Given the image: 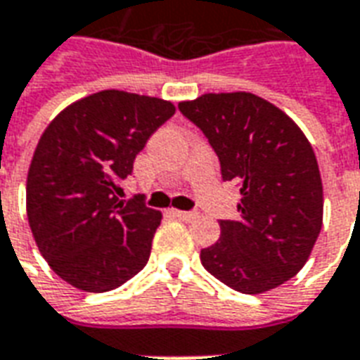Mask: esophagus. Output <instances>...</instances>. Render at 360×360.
Wrapping results in <instances>:
<instances>
[{"mask_svg": "<svg viewBox=\"0 0 360 360\" xmlns=\"http://www.w3.org/2000/svg\"><path fill=\"white\" fill-rule=\"evenodd\" d=\"M172 214L180 220H193L198 217V212H191V211H176V209H172Z\"/></svg>", "mask_w": 360, "mask_h": 360, "instance_id": "esophagus-1", "label": "esophagus"}]
</instances>
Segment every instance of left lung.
<instances>
[{"instance_id": "1", "label": "left lung", "mask_w": 360, "mask_h": 360, "mask_svg": "<svg viewBox=\"0 0 360 360\" xmlns=\"http://www.w3.org/2000/svg\"><path fill=\"white\" fill-rule=\"evenodd\" d=\"M219 155L222 180L241 184L238 220L201 263L222 284L257 295L303 269L322 228V180L313 146L276 105L249 91L203 94L178 103Z\"/></svg>"}]
</instances>
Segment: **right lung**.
<instances>
[{"instance_id":"1","label":"right lung","mask_w":360,"mask_h":360,"mask_svg":"<svg viewBox=\"0 0 360 360\" xmlns=\"http://www.w3.org/2000/svg\"><path fill=\"white\" fill-rule=\"evenodd\" d=\"M174 111L159 97L103 90L65 107L41 134L26 178L28 224L76 290L111 291L148 264L162 214L140 195L120 199L119 184Z\"/></svg>"}]
</instances>
